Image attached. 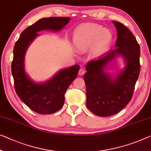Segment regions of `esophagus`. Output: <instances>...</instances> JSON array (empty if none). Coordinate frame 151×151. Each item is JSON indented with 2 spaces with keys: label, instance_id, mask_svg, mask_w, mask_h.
Listing matches in <instances>:
<instances>
[{
  "label": "esophagus",
  "instance_id": "esophagus-1",
  "mask_svg": "<svg viewBox=\"0 0 151 151\" xmlns=\"http://www.w3.org/2000/svg\"><path fill=\"white\" fill-rule=\"evenodd\" d=\"M85 72H86L85 69H83V68H81V69H80V70H79L78 73H79V75H80V76H83V74L85 73Z\"/></svg>",
  "mask_w": 151,
  "mask_h": 151
}]
</instances>
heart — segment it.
I'll list each match as a JSON object with an SVG mask.
<instances>
[{"label":"heart","mask_w":151,"mask_h":151,"mask_svg":"<svg viewBox=\"0 0 151 151\" xmlns=\"http://www.w3.org/2000/svg\"><path fill=\"white\" fill-rule=\"evenodd\" d=\"M113 34L109 29H104L95 24H84L78 26L73 32L75 47L82 52L92 46L93 52L101 55L107 50L113 40Z\"/></svg>","instance_id":"obj_1"}]
</instances>
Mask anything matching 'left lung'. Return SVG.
<instances>
[{
  "mask_svg": "<svg viewBox=\"0 0 151 151\" xmlns=\"http://www.w3.org/2000/svg\"><path fill=\"white\" fill-rule=\"evenodd\" d=\"M112 22L117 32L115 48L90 61L83 76L87 108L101 117L114 115L129 103L140 73V49L135 36L121 23ZM118 57L124 65L112 74L109 71Z\"/></svg>",
  "mask_w": 151,
  "mask_h": 151,
  "instance_id": "left-lung-1",
  "label": "left lung"
}]
</instances>
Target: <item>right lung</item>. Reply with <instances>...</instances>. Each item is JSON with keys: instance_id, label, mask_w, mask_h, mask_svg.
Here are the masks:
<instances>
[{"instance_id": "obj_1", "label": "right lung", "mask_w": 151, "mask_h": 151, "mask_svg": "<svg viewBox=\"0 0 151 151\" xmlns=\"http://www.w3.org/2000/svg\"><path fill=\"white\" fill-rule=\"evenodd\" d=\"M70 19L59 17L42 18L22 32L14 46L11 70L15 91L25 105L40 114H52L62 107L65 93L77 77L80 65L61 69L45 82H36L25 71V54L32 42L40 36L38 32L45 30L58 32Z\"/></svg>"}]
</instances>
